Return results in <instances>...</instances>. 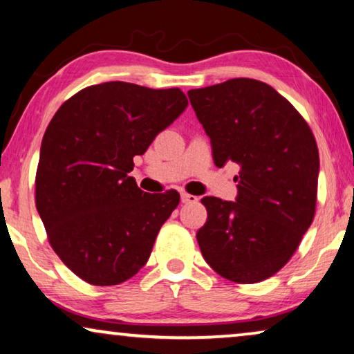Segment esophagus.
<instances>
[{
    "label": "esophagus",
    "mask_w": 354,
    "mask_h": 354,
    "mask_svg": "<svg viewBox=\"0 0 354 354\" xmlns=\"http://www.w3.org/2000/svg\"><path fill=\"white\" fill-rule=\"evenodd\" d=\"M180 200H182V203H196L198 201V196L188 195V193H182Z\"/></svg>",
    "instance_id": "1"
}]
</instances>
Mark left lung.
Returning <instances> with one entry per match:
<instances>
[{
  "label": "left lung",
  "mask_w": 354,
  "mask_h": 354,
  "mask_svg": "<svg viewBox=\"0 0 354 354\" xmlns=\"http://www.w3.org/2000/svg\"><path fill=\"white\" fill-rule=\"evenodd\" d=\"M211 138L217 167L240 166L235 201L201 200L207 221L196 240L217 274L256 283L279 272L297 251L316 211L319 151L292 103L272 86L232 79L188 91Z\"/></svg>",
  "instance_id": "obj_1"
}]
</instances>
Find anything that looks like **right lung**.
Instances as JSON below:
<instances>
[{"instance_id":"add662e5","label":"right lung","mask_w":354,"mask_h":354,"mask_svg":"<svg viewBox=\"0 0 354 354\" xmlns=\"http://www.w3.org/2000/svg\"><path fill=\"white\" fill-rule=\"evenodd\" d=\"M188 106L178 88L104 82L57 109L40 148L37 211L62 263L91 285H118L147 264L176 190L145 193L129 174Z\"/></svg>"}]
</instances>
